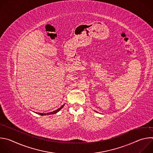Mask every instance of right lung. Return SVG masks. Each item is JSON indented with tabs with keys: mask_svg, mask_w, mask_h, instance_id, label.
Masks as SVG:
<instances>
[{
	"mask_svg": "<svg viewBox=\"0 0 153 153\" xmlns=\"http://www.w3.org/2000/svg\"><path fill=\"white\" fill-rule=\"evenodd\" d=\"M63 106H64V105H62L60 108H59V109H57V110H55V111H53V112H51V113H38L37 114H40V115H41V116H43V115H47V114H48V115H50V114H56V113H57V112H59L61 109L63 107Z\"/></svg>",
	"mask_w": 153,
	"mask_h": 153,
	"instance_id": "1",
	"label": "right lung"
}]
</instances>
